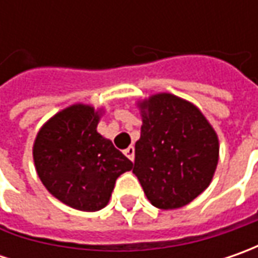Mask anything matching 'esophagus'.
Masks as SVG:
<instances>
[{"label": "esophagus", "mask_w": 258, "mask_h": 258, "mask_svg": "<svg viewBox=\"0 0 258 258\" xmlns=\"http://www.w3.org/2000/svg\"><path fill=\"white\" fill-rule=\"evenodd\" d=\"M124 155H126V156H127V158H129L132 162H134V159H135V148L134 146H129L127 149H124Z\"/></svg>", "instance_id": "1"}]
</instances>
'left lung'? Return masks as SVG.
<instances>
[{"mask_svg": "<svg viewBox=\"0 0 258 258\" xmlns=\"http://www.w3.org/2000/svg\"><path fill=\"white\" fill-rule=\"evenodd\" d=\"M138 107L142 126L134 173L154 207L181 208L213 181L220 158L217 132L195 104L175 94H152Z\"/></svg>", "mask_w": 258, "mask_h": 258, "instance_id": "1", "label": "left lung"}]
</instances>
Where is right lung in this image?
Returning <instances> with one entry per match:
<instances>
[{
  "label": "right lung",
  "mask_w": 258,
  "mask_h": 258,
  "mask_svg": "<svg viewBox=\"0 0 258 258\" xmlns=\"http://www.w3.org/2000/svg\"><path fill=\"white\" fill-rule=\"evenodd\" d=\"M103 109L75 103L57 112L35 136L33 158L47 191L79 211H99L112 197L117 176L132 162L97 132Z\"/></svg>",
  "instance_id": "add662e5"
}]
</instances>
